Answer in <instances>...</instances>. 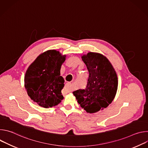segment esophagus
Listing matches in <instances>:
<instances>
[{
  "mask_svg": "<svg viewBox=\"0 0 148 148\" xmlns=\"http://www.w3.org/2000/svg\"><path fill=\"white\" fill-rule=\"evenodd\" d=\"M73 90V87L72 84L71 82H68L66 84V92H69L70 91H71Z\"/></svg>",
  "mask_w": 148,
  "mask_h": 148,
  "instance_id": "1",
  "label": "esophagus"
}]
</instances>
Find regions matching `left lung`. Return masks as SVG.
<instances>
[{
  "mask_svg": "<svg viewBox=\"0 0 148 148\" xmlns=\"http://www.w3.org/2000/svg\"><path fill=\"white\" fill-rule=\"evenodd\" d=\"M89 72L86 87L73 92L80 107L89 113L107 108L117 91L118 78L111 62L103 55L90 52L82 56Z\"/></svg>",
  "mask_w": 148,
  "mask_h": 148,
  "instance_id": "obj_1",
  "label": "left lung"
}]
</instances>
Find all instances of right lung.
I'll return each mask as SVG.
<instances>
[{
  "label": "right lung",
  "instance_id": "obj_1",
  "mask_svg": "<svg viewBox=\"0 0 148 148\" xmlns=\"http://www.w3.org/2000/svg\"><path fill=\"white\" fill-rule=\"evenodd\" d=\"M65 57L56 50L47 51L36 59L26 73L27 92L42 107H54L64 98L61 90L64 87V79L60 76V69Z\"/></svg>",
  "mask_w": 148,
  "mask_h": 148
}]
</instances>
